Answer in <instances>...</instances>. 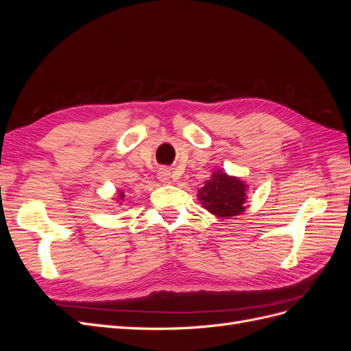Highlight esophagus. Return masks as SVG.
<instances>
[{
  "instance_id": "34e87169",
  "label": "esophagus",
  "mask_w": 351,
  "mask_h": 351,
  "mask_svg": "<svg viewBox=\"0 0 351 351\" xmlns=\"http://www.w3.org/2000/svg\"><path fill=\"white\" fill-rule=\"evenodd\" d=\"M169 169H167V168H159V171H158V178H159V182H162V183H168L169 182Z\"/></svg>"
}]
</instances>
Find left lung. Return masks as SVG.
I'll return each mask as SVG.
<instances>
[{"label": "left lung", "mask_w": 351, "mask_h": 351, "mask_svg": "<svg viewBox=\"0 0 351 351\" xmlns=\"http://www.w3.org/2000/svg\"><path fill=\"white\" fill-rule=\"evenodd\" d=\"M247 189L249 186L240 177L215 169L205 182V186L197 190V199L212 215L228 219L230 217L241 215L246 210Z\"/></svg>", "instance_id": "8db88e82"}]
</instances>
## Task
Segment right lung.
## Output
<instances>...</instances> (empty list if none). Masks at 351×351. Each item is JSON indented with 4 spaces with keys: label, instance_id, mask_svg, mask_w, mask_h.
Here are the masks:
<instances>
[{
    "label": "right lung",
    "instance_id": "obj_1",
    "mask_svg": "<svg viewBox=\"0 0 351 351\" xmlns=\"http://www.w3.org/2000/svg\"><path fill=\"white\" fill-rule=\"evenodd\" d=\"M114 200H115V204H120L121 205V202L124 200V192H123V190H121V192H119V196L114 197Z\"/></svg>",
    "mask_w": 351,
    "mask_h": 351
}]
</instances>
